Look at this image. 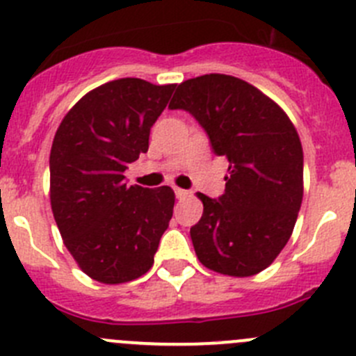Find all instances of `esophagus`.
<instances>
[{
    "label": "esophagus",
    "instance_id": "esophagus-1",
    "mask_svg": "<svg viewBox=\"0 0 356 356\" xmlns=\"http://www.w3.org/2000/svg\"><path fill=\"white\" fill-rule=\"evenodd\" d=\"M175 194H176V197H178V199H185V197H188V195H191V192L184 191V188L176 187L175 188Z\"/></svg>",
    "mask_w": 356,
    "mask_h": 356
}]
</instances>
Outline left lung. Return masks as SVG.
<instances>
[{
	"label": "left lung",
	"instance_id": "obj_1",
	"mask_svg": "<svg viewBox=\"0 0 356 356\" xmlns=\"http://www.w3.org/2000/svg\"><path fill=\"white\" fill-rule=\"evenodd\" d=\"M171 110H185L225 155L229 176L218 199L197 194L202 216L191 229L199 262L215 273L259 274L285 248L304 194V157L289 115L231 74L209 73L178 86Z\"/></svg>",
	"mask_w": 356,
	"mask_h": 356
}]
</instances>
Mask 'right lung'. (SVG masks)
Segmentation results:
<instances>
[{
  "label": "right lung",
  "mask_w": 356,
  "mask_h": 356,
  "mask_svg": "<svg viewBox=\"0 0 356 356\" xmlns=\"http://www.w3.org/2000/svg\"><path fill=\"white\" fill-rule=\"evenodd\" d=\"M175 83L120 79L87 92L60 122L50 150V206L67 252L104 285L133 282L154 255L175 206L171 187L125 184L148 150L150 127Z\"/></svg>",
  "instance_id": "right-lung-1"
}]
</instances>
